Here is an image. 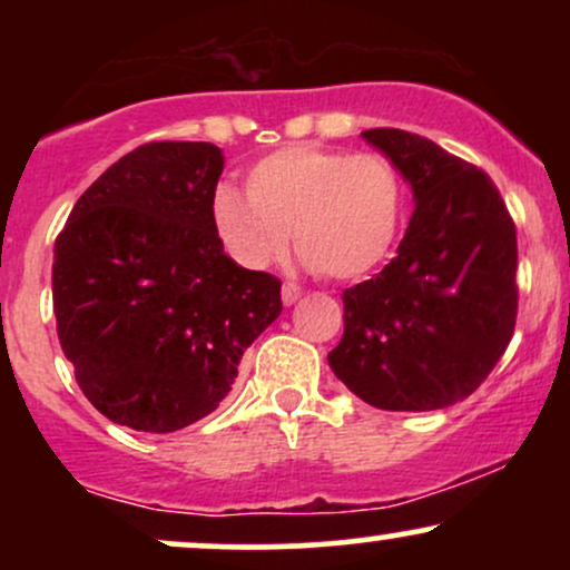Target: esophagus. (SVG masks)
I'll use <instances>...</instances> for the list:
<instances>
[{
    "instance_id": "esophagus-1",
    "label": "esophagus",
    "mask_w": 570,
    "mask_h": 570,
    "mask_svg": "<svg viewBox=\"0 0 570 570\" xmlns=\"http://www.w3.org/2000/svg\"><path fill=\"white\" fill-rule=\"evenodd\" d=\"M299 297H303V286H297V284H292V281H286L284 289H281V299H284V305L297 303Z\"/></svg>"
}]
</instances>
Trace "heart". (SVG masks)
<instances>
[{"label":"heart","instance_id":"heart-1","mask_svg":"<svg viewBox=\"0 0 570 570\" xmlns=\"http://www.w3.org/2000/svg\"><path fill=\"white\" fill-rule=\"evenodd\" d=\"M246 194L219 187L214 225L244 267H265L289 244L326 278L351 281L375 271L394 244L404 187L381 153H345L292 144L254 163Z\"/></svg>","mask_w":570,"mask_h":570}]
</instances>
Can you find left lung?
<instances>
[{"label":"left lung","instance_id":"obj_1","mask_svg":"<svg viewBox=\"0 0 570 570\" xmlns=\"http://www.w3.org/2000/svg\"><path fill=\"white\" fill-rule=\"evenodd\" d=\"M362 136L410 181L415 212L396 257L343 292L330 367L377 410L450 407L480 389L514 335V219L482 168L426 136Z\"/></svg>","mask_w":570,"mask_h":570}]
</instances>
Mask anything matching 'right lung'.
<instances>
[{
	"instance_id": "1",
	"label": "right lung",
	"mask_w": 570,
	"mask_h": 570,
	"mask_svg": "<svg viewBox=\"0 0 570 570\" xmlns=\"http://www.w3.org/2000/svg\"><path fill=\"white\" fill-rule=\"evenodd\" d=\"M208 141H149L80 195L56 238L63 356L112 423L168 434L230 394L240 356L278 318L281 281L225 254Z\"/></svg>"
}]
</instances>
